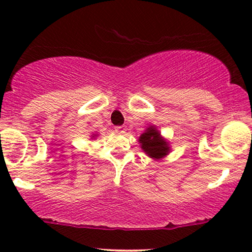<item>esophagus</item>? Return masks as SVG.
I'll return each instance as SVG.
<instances>
[{"mask_svg": "<svg viewBox=\"0 0 252 252\" xmlns=\"http://www.w3.org/2000/svg\"><path fill=\"white\" fill-rule=\"evenodd\" d=\"M115 130H116L117 132H120V134H124V132H126V126H116Z\"/></svg>", "mask_w": 252, "mask_h": 252, "instance_id": "obj_1", "label": "esophagus"}]
</instances>
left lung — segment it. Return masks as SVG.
I'll list each match as a JSON object with an SVG mask.
<instances>
[{
	"mask_svg": "<svg viewBox=\"0 0 252 252\" xmlns=\"http://www.w3.org/2000/svg\"><path fill=\"white\" fill-rule=\"evenodd\" d=\"M141 149L146 153L147 156L154 160H161L166 158L170 153V144L167 138L161 135L158 126L150 124L138 137Z\"/></svg>",
	"mask_w": 252,
	"mask_h": 252,
	"instance_id": "obj_1",
	"label": "left lung"
}]
</instances>
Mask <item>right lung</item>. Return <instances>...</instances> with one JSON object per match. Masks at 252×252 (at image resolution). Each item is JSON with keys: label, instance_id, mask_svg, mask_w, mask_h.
I'll return each mask as SVG.
<instances>
[{"label": "right lung", "instance_id": "right-lung-1", "mask_svg": "<svg viewBox=\"0 0 252 252\" xmlns=\"http://www.w3.org/2000/svg\"><path fill=\"white\" fill-rule=\"evenodd\" d=\"M97 136H98L97 134H92V135H91V140H94V138L97 137Z\"/></svg>", "mask_w": 252, "mask_h": 252}]
</instances>
